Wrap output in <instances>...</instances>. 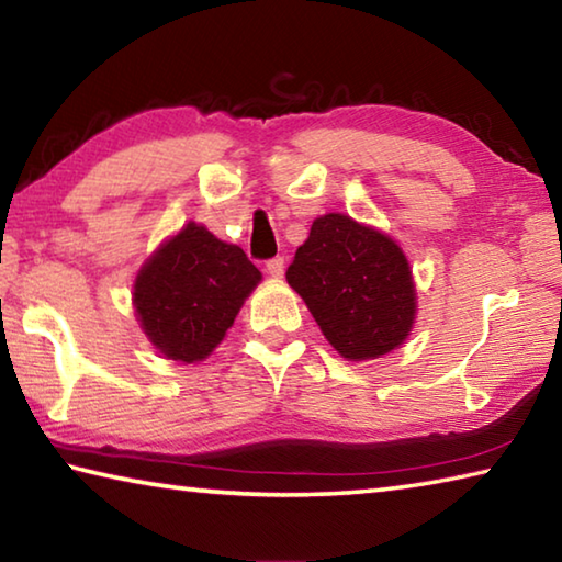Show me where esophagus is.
Instances as JSON below:
<instances>
[{
  "label": "esophagus",
  "mask_w": 562,
  "mask_h": 562,
  "mask_svg": "<svg viewBox=\"0 0 562 562\" xmlns=\"http://www.w3.org/2000/svg\"><path fill=\"white\" fill-rule=\"evenodd\" d=\"M265 270H268L270 278L280 280L282 274H284V258H272V260H268V265H265Z\"/></svg>",
  "instance_id": "1"
}]
</instances>
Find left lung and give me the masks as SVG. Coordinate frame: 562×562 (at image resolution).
I'll return each mask as SVG.
<instances>
[{"mask_svg":"<svg viewBox=\"0 0 562 562\" xmlns=\"http://www.w3.org/2000/svg\"><path fill=\"white\" fill-rule=\"evenodd\" d=\"M322 335L347 361L402 347L416 319V288L402 247L345 213L319 215L288 268Z\"/></svg>","mask_w":562,"mask_h":562,"instance_id":"left-lung-1","label":"left lung"}]
</instances>
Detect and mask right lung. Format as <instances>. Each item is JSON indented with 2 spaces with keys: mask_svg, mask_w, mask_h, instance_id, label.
<instances>
[{
  "mask_svg": "<svg viewBox=\"0 0 562 562\" xmlns=\"http://www.w3.org/2000/svg\"><path fill=\"white\" fill-rule=\"evenodd\" d=\"M260 280L243 247L188 223L138 270L133 310L160 355L195 364L221 345Z\"/></svg>",
  "mask_w": 562,
  "mask_h": 562,
  "instance_id": "obj_1",
  "label": "right lung"
}]
</instances>
